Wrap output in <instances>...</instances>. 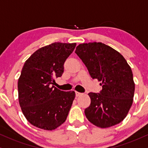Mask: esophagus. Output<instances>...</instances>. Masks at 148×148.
<instances>
[{"label":"esophagus","instance_id":"obj_1","mask_svg":"<svg viewBox=\"0 0 148 148\" xmlns=\"http://www.w3.org/2000/svg\"><path fill=\"white\" fill-rule=\"evenodd\" d=\"M75 93H76V97H78V96H81V95L83 94V93H82L78 92V91H76Z\"/></svg>","mask_w":148,"mask_h":148}]
</instances>
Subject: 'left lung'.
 <instances>
[{"label":"left lung","mask_w":148,"mask_h":148,"mask_svg":"<svg viewBox=\"0 0 148 148\" xmlns=\"http://www.w3.org/2000/svg\"><path fill=\"white\" fill-rule=\"evenodd\" d=\"M75 52L92 78L101 81L100 93H89L90 106L85 108L88 120L100 128L124 120L131 107L134 83L131 68L117 50L101 42L79 44Z\"/></svg>","instance_id":"left-lung-1"}]
</instances>
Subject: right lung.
<instances>
[{
	"label": "right lung",
	"instance_id": "right-lung-1",
	"mask_svg": "<svg viewBox=\"0 0 148 148\" xmlns=\"http://www.w3.org/2000/svg\"><path fill=\"white\" fill-rule=\"evenodd\" d=\"M76 46L55 42L37 50L24 63L18 79V99L24 115L37 128L55 130L67 119L75 92L61 91L53 84L62 76L65 61Z\"/></svg>",
	"mask_w": 148,
	"mask_h": 148
}]
</instances>
